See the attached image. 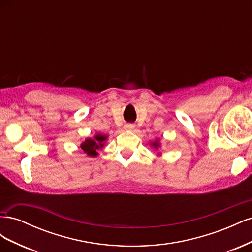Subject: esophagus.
<instances>
[{
	"mask_svg": "<svg viewBox=\"0 0 252 252\" xmlns=\"http://www.w3.org/2000/svg\"><path fill=\"white\" fill-rule=\"evenodd\" d=\"M124 128H125V129H128V130H132V129L134 128V125L131 124V123H128V124H126V125L124 126Z\"/></svg>",
	"mask_w": 252,
	"mask_h": 252,
	"instance_id": "1",
	"label": "esophagus"
}]
</instances>
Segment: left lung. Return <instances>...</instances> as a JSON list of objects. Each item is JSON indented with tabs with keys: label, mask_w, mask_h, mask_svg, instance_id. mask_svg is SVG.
I'll return each mask as SVG.
<instances>
[{
	"label": "left lung",
	"mask_w": 252,
	"mask_h": 252,
	"mask_svg": "<svg viewBox=\"0 0 252 252\" xmlns=\"http://www.w3.org/2000/svg\"><path fill=\"white\" fill-rule=\"evenodd\" d=\"M152 145H154V146H155L156 148L158 147V142H154V143H152Z\"/></svg>",
	"instance_id": "obj_1"
}]
</instances>
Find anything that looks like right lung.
I'll return each mask as SVG.
<instances>
[{"mask_svg":"<svg viewBox=\"0 0 252 252\" xmlns=\"http://www.w3.org/2000/svg\"><path fill=\"white\" fill-rule=\"evenodd\" d=\"M107 139L106 135H102V134H96L94 136V140L91 139H87L85 142L82 143L81 148L83 149V151L87 154L90 157H95L97 155L96 150L101 149L103 147V143L104 141Z\"/></svg>","mask_w":252,"mask_h":252,"instance_id":"obj_1","label":"right lung"}]
</instances>
